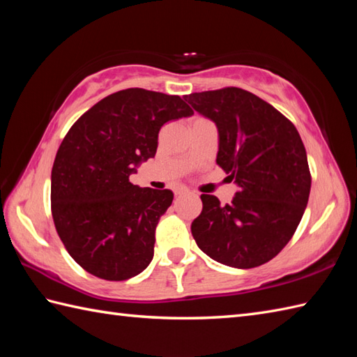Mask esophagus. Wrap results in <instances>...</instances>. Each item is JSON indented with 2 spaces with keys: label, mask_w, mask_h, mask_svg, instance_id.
<instances>
[{
  "label": "esophagus",
  "mask_w": 357,
  "mask_h": 357,
  "mask_svg": "<svg viewBox=\"0 0 357 357\" xmlns=\"http://www.w3.org/2000/svg\"><path fill=\"white\" fill-rule=\"evenodd\" d=\"M185 193H188V188H185V187H179V188H176V190H174V196H181V195H185Z\"/></svg>",
  "instance_id": "1"
}]
</instances>
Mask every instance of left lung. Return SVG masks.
<instances>
[{"mask_svg":"<svg viewBox=\"0 0 357 357\" xmlns=\"http://www.w3.org/2000/svg\"><path fill=\"white\" fill-rule=\"evenodd\" d=\"M187 101L216 123V162L239 185L225 206L201 195L193 238L224 265L259 267L288 244L305 211L312 173L304 142L290 119L244 89L190 93Z\"/></svg>","mask_w":357,"mask_h":357,"instance_id":"1","label":"left lung"}]
</instances>
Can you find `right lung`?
Wrapping results in <instances>:
<instances>
[{"label":"right lung","instance_id":"1","mask_svg":"<svg viewBox=\"0 0 357 357\" xmlns=\"http://www.w3.org/2000/svg\"><path fill=\"white\" fill-rule=\"evenodd\" d=\"M190 115L178 95L126 89L98 101L64 136L52 167V218L67 252L90 275L126 280L153 259L156 225L173 193L128 178L155 156L161 127Z\"/></svg>","mask_w":357,"mask_h":357}]
</instances>
